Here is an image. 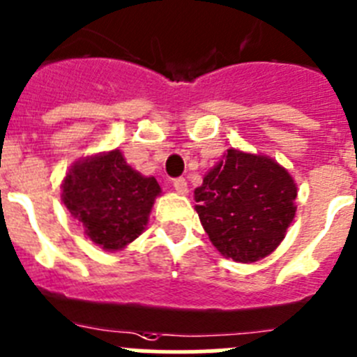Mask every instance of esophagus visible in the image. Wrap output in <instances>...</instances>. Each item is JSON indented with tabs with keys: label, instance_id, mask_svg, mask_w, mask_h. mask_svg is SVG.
Wrapping results in <instances>:
<instances>
[{
	"label": "esophagus",
	"instance_id": "obj_1",
	"mask_svg": "<svg viewBox=\"0 0 357 357\" xmlns=\"http://www.w3.org/2000/svg\"><path fill=\"white\" fill-rule=\"evenodd\" d=\"M172 186H174L178 194L185 195L186 192H188V183H186L185 178H176L174 181H172Z\"/></svg>",
	"mask_w": 357,
	"mask_h": 357
}]
</instances>
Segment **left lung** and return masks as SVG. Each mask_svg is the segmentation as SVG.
<instances>
[{"instance_id":"left-lung-1","label":"left lung","mask_w":357,"mask_h":357,"mask_svg":"<svg viewBox=\"0 0 357 357\" xmlns=\"http://www.w3.org/2000/svg\"><path fill=\"white\" fill-rule=\"evenodd\" d=\"M194 194L211 243L240 263L271 255L295 217L294 179L261 155L227 149L226 158L204 176Z\"/></svg>"}]
</instances>
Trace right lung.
<instances>
[{
  "mask_svg": "<svg viewBox=\"0 0 357 357\" xmlns=\"http://www.w3.org/2000/svg\"><path fill=\"white\" fill-rule=\"evenodd\" d=\"M62 201L85 227L86 236L107 250L139 238L147 224L160 185L133 171L119 149L70 167Z\"/></svg>",
  "mask_w": 357,
  "mask_h": 357,
  "instance_id": "right-lung-1",
  "label": "right lung"
}]
</instances>
